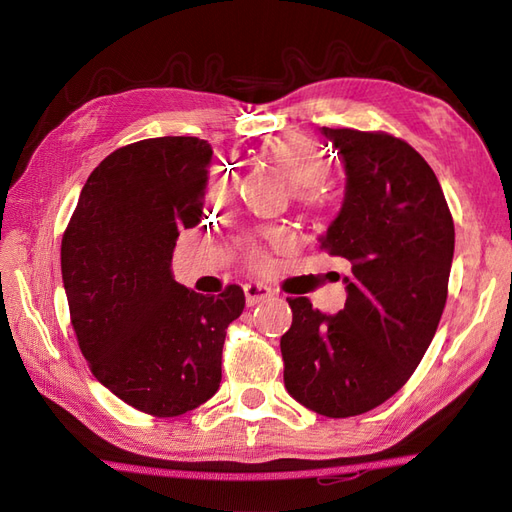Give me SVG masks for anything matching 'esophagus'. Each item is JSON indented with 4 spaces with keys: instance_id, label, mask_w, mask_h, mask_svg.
Segmentation results:
<instances>
[{
    "instance_id": "34e87169",
    "label": "esophagus",
    "mask_w": 512,
    "mask_h": 512,
    "mask_svg": "<svg viewBox=\"0 0 512 512\" xmlns=\"http://www.w3.org/2000/svg\"><path fill=\"white\" fill-rule=\"evenodd\" d=\"M243 292H245V303L250 305V307H254V305H258V303H262V301H269V299L273 297L271 288L265 286V284H258V282L245 284V286H243Z\"/></svg>"
}]
</instances>
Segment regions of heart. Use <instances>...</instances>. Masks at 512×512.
Instances as JSON below:
<instances>
[{"label":"heart","mask_w":512,"mask_h":512,"mask_svg":"<svg viewBox=\"0 0 512 512\" xmlns=\"http://www.w3.org/2000/svg\"><path fill=\"white\" fill-rule=\"evenodd\" d=\"M269 160L282 170V173L290 179V183L297 190L299 198H312L316 194L318 185L327 179L329 164L320 153L314 151V147L305 143L299 136H280L273 138L265 147ZM207 203L213 207L228 205L237 194V175L235 168L230 166H215L207 181ZM245 256L252 267L265 265V252L254 241L245 243Z\"/></svg>","instance_id":"b5f03b06"}]
</instances>
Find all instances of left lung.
<instances>
[{
	"mask_svg": "<svg viewBox=\"0 0 512 512\" xmlns=\"http://www.w3.org/2000/svg\"><path fill=\"white\" fill-rule=\"evenodd\" d=\"M346 168L337 218L320 250L348 260L342 312L288 299L282 335L288 393L329 418L374 410L408 382L442 318L455 224L421 153L386 132L322 128Z\"/></svg>",
	"mask_w": 512,
	"mask_h": 512,
	"instance_id": "obj_1",
	"label": "left lung"
}]
</instances>
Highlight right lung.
Returning <instances> with one entry per match:
<instances>
[{
    "instance_id": "obj_1",
    "label": "right lung",
    "mask_w": 512,
    "mask_h": 512,
    "mask_svg": "<svg viewBox=\"0 0 512 512\" xmlns=\"http://www.w3.org/2000/svg\"><path fill=\"white\" fill-rule=\"evenodd\" d=\"M211 145L196 136L119 147L89 175L61 239V277L91 374L128 406L179 416L220 389L241 286L200 294L173 280L181 228L203 218Z\"/></svg>"
}]
</instances>
